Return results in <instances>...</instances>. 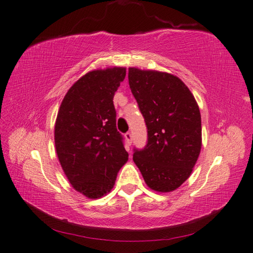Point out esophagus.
<instances>
[{
  "mask_svg": "<svg viewBox=\"0 0 253 253\" xmlns=\"http://www.w3.org/2000/svg\"><path fill=\"white\" fill-rule=\"evenodd\" d=\"M125 138H126V140H127V142H128L129 144H131V142H132V136H131V133H130V132H127V133L125 134Z\"/></svg>",
  "mask_w": 253,
  "mask_h": 253,
  "instance_id": "1",
  "label": "esophagus"
}]
</instances>
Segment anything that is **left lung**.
<instances>
[{
    "mask_svg": "<svg viewBox=\"0 0 253 253\" xmlns=\"http://www.w3.org/2000/svg\"><path fill=\"white\" fill-rule=\"evenodd\" d=\"M129 86L148 127V144L133 162L151 190L169 193L190 178L202 149V117L193 93L178 76L128 69Z\"/></svg>",
    "mask_w": 253,
    "mask_h": 253,
    "instance_id": "obj_1",
    "label": "left lung"
}]
</instances>
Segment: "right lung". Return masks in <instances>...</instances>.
<instances>
[{
	"label": "right lung",
	"mask_w": 253,
	"mask_h": 253,
	"mask_svg": "<svg viewBox=\"0 0 253 253\" xmlns=\"http://www.w3.org/2000/svg\"><path fill=\"white\" fill-rule=\"evenodd\" d=\"M126 68L89 71L70 87L55 123V148L72 187L90 199L112 191L117 172L128 161L116 129L114 93Z\"/></svg>",
	"instance_id": "obj_1"
}]
</instances>
